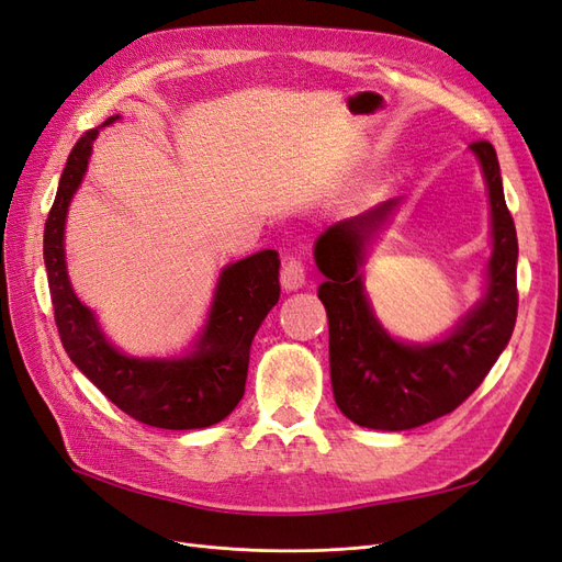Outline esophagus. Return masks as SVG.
I'll return each mask as SVG.
<instances>
[{
  "label": "esophagus",
  "mask_w": 562,
  "mask_h": 562,
  "mask_svg": "<svg viewBox=\"0 0 562 562\" xmlns=\"http://www.w3.org/2000/svg\"><path fill=\"white\" fill-rule=\"evenodd\" d=\"M281 285L285 293L291 291H297V288L304 285V267L300 260L295 258H288L283 262V269H281Z\"/></svg>",
  "instance_id": "esophagus-1"
}]
</instances>
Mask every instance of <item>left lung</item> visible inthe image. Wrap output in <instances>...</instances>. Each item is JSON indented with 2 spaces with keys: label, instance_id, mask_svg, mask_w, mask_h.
Segmentation results:
<instances>
[{
  "label": "left lung",
  "instance_id": "obj_1",
  "mask_svg": "<svg viewBox=\"0 0 562 562\" xmlns=\"http://www.w3.org/2000/svg\"><path fill=\"white\" fill-rule=\"evenodd\" d=\"M469 149L487 187L492 255L483 297L446 337L401 342L386 333L366 293V250L401 206V196L339 220L314 246L316 267L326 277L318 300L328 312L333 394L342 415L359 427L405 431L452 413L479 389L512 339L518 314L516 225L506 209L495 147L479 140Z\"/></svg>",
  "mask_w": 562,
  "mask_h": 562
}]
</instances>
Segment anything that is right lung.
I'll use <instances>...</instances> for the list:
<instances>
[{
  "label": "right lung",
  "instance_id": "obj_1",
  "mask_svg": "<svg viewBox=\"0 0 562 562\" xmlns=\"http://www.w3.org/2000/svg\"><path fill=\"white\" fill-rule=\"evenodd\" d=\"M81 135L67 157L44 227V265L60 342L72 363L126 415L157 429H206L244 398L252 337L279 302V252L260 250L227 265L217 277L206 326L192 349L173 359H135L105 337L67 277L65 220L87 176L100 128Z\"/></svg>",
  "mask_w": 562,
  "mask_h": 562
}]
</instances>
